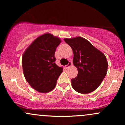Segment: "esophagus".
Returning <instances> with one entry per match:
<instances>
[{
	"mask_svg": "<svg viewBox=\"0 0 125 125\" xmlns=\"http://www.w3.org/2000/svg\"><path fill=\"white\" fill-rule=\"evenodd\" d=\"M72 62L69 61V62L68 64H67V65H66V66H65V67H66V68H68L69 67L71 66H72Z\"/></svg>",
	"mask_w": 125,
	"mask_h": 125,
	"instance_id": "esophagus-1",
	"label": "esophagus"
}]
</instances>
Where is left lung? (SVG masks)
Instances as JSON below:
<instances>
[{
  "label": "left lung",
  "instance_id": "8db88e82",
  "mask_svg": "<svg viewBox=\"0 0 125 125\" xmlns=\"http://www.w3.org/2000/svg\"><path fill=\"white\" fill-rule=\"evenodd\" d=\"M64 41L72 49L73 63L78 71L77 76L71 80L73 88L80 94L94 91L107 73L108 63L105 56L81 37Z\"/></svg>",
  "mask_w": 125,
  "mask_h": 125
}]
</instances>
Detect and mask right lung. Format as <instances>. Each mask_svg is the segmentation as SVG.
I'll return each mask as SVG.
<instances>
[{"label":"right lung","instance_id":"right-lung-1","mask_svg":"<svg viewBox=\"0 0 125 125\" xmlns=\"http://www.w3.org/2000/svg\"><path fill=\"white\" fill-rule=\"evenodd\" d=\"M61 40L49 33L38 37L26 50L22 57L25 79L34 89L41 93L51 91L63 71L56 64V49Z\"/></svg>","mask_w":125,"mask_h":125}]
</instances>
